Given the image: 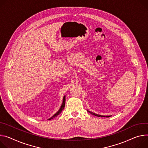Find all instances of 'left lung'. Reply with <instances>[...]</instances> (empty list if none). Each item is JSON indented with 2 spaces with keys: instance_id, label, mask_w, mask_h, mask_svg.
I'll return each instance as SVG.
<instances>
[{
  "instance_id": "8db88e82",
  "label": "left lung",
  "mask_w": 148,
  "mask_h": 148,
  "mask_svg": "<svg viewBox=\"0 0 148 148\" xmlns=\"http://www.w3.org/2000/svg\"><path fill=\"white\" fill-rule=\"evenodd\" d=\"M87 112H89L90 113H91V114H93V115H95V116H97V117H110V116H103V115H100V114H97L94 113H92V112H90V111H88V110H87Z\"/></svg>"
}]
</instances>
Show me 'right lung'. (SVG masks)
Segmentation results:
<instances>
[{
    "label": "right lung",
    "instance_id": "obj_1",
    "mask_svg": "<svg viewBox=\"0 0 148 148\" xmlns=\"http://www.w3.org/2000/svg\"><path fill=\"white\" fill-rule=\"evenodd\" d=\"M65 96H64V98H63V101H62V104H61V107H60V109H59V110L54 114L53 115L52 117H51V118H49V119H48V120H51L52 119H53V117H57L58 115H59L61 113V112L62 111V110L64 109V107H65Z\"/></svg>",
    "mask_w": 148,
    "mask_h": 148
}]
</instances>
